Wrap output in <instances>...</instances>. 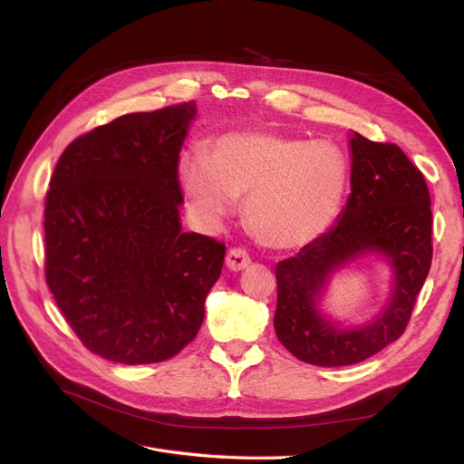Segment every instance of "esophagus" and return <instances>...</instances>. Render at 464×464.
Returning <instances> with one entry per match:
<instances>
[{
  "mask_svg": "<svg viewBox=\"0 0 464 464\" xmlns=\"http://www.w3.org/2000/svg\"><path fill=\"white\" fill-rule=\"evenodd\" d=\"M247 265H249V256H247L246 249L234 247V249H230L228 254H227V266H228L230 271H234V273L244 271Z\"/></svg>",
  "mask_w": 464,
  "mask_h": 464,
  "instance_id": "esophagus-1",
  "label": "esophagus"
}]
</instances>
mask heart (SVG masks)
Here are the masks:
<instances>
[{
  "label": "heart",
  "mask_w": 464,
  "mask_h": 464,
  "mask_svg": "<svg viewBox=\"0 0 464 464\" xmlns=\"http://www.w3.org/2000/svg\"><path fill=\"white\" fill-rule=\"evenodd\" d=\"M179 184L195 217L215 228L246 195L244 215L259 240L298 249L325 234L339 213L348 168L339 147L273 131H232L203 152L181 154Z\"/></svg>",
  "instance_id": "heart-1"
}]
</instances>
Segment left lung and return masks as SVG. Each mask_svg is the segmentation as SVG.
I'll return each mask as SVG.
<instances>
[{"label": "left lung", "mask_w": 464, "mask_h": 464, "mask_svg": "<svg viewBox=\"0 0 464 464\" xmlns=\"http://www.w3.org/2000/svg\"><path fill=\"white\" fill-rule=\"evenodd\" d=\"M350 195L334 227L276 265L275 331L290 354L323 368L350 366L395 343L431 265V208L422 172L392 143L353 131ZM379 256L392 269L390 298L372 322L344 326L322 310L330 278Z\"/></svg>", "instance_id": "8db88e82"}]
</instances>
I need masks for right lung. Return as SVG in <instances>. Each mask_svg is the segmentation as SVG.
Masks as SVG:
<instances>
[{"label": "right lung", "instance_id": "add662e5", "mask_svg": "<svg viewBox=\"0 0 464 464\" xmlns=\"http://www.w3.org/2000/svg\"><path fill=\"white\" fill-rule=\"evenodd\" d=\"M195 102L116 118L69 145L46 193V283L111 362L154 363L198 334L224 244L181 230L178 164Z\"/></svg>", "mask_w": 464, "mask_h": 464}]
</instances>
